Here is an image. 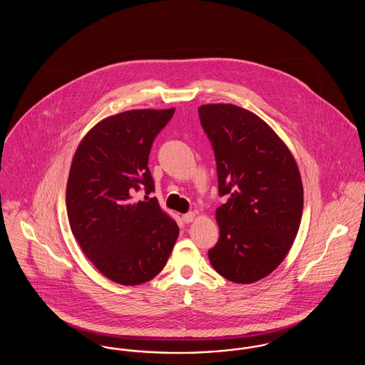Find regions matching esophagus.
I'll return each mask as SVG.
<instances>
[{"mask_svg":"<svg viewBox=\"0 0 365 365\" xmlns=\"http://www.w3.org/2000/svg\"><path fill=\"white\" fill-rule=\"evenodd\" d=\"M194 216H195V213H194V212H187V213L182 215V220H183L185 223H191V222H192V219H194Z\"/></svg>","mask_w":365,"mask_h":365,"instance_id":"1","label":"esophagus"}]
</instances>
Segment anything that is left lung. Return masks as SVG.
Listing matches in <instances>:
<instances>
[{"instance_id": "1", "label": "left lung", "mask_w": 365, "mask_h": 365, "mask_svg": "<svg viewBox=\"0 0 365 365\" xmlns=\"http://www.w3.org/2000/svg\"><path fill=\"white\" fill-rule=\"evenodd\" d=\"M200 122L215 152L220 228L209 249L212 267L235 283L269 275L298 232L304 190L294 157L255 113L231 104L202 105Z\"/></svg>"}]
</instances>
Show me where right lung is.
Here are the masks:
<instances>
[{"instance_id":"add662e5","label":"right lung","mask_w":365,"mask_h":365,"mask_svg":"<svg viewBox=\"0 0 365 365\" xmlns=\"http://www.w3.org/2000/svg\"><path fill=\"white\" fill-rule=\"evenodd\" d=\"M175 109L127 110L106 118L81 142L67 183L73 237L106 278L134 286L164 268L179 227L156 198L148 161L157 134ZM145 191L137 203L135 192Z\"/></svg>"}]
</instances>
